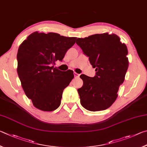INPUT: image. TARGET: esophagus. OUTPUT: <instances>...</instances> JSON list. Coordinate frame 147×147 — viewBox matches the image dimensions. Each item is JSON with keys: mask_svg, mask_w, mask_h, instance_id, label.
I'll return each mask as SVG.
<instances>
[{"mask_svg": "<svg viewBox=\"0 0 147 147\" xmlns=\"http://www.w3.org/2000/svg\"><path fill=\"white\" fill-rule=\"evenodd\" d=\"M74 76H75V78H79V76H80V74L76 73V72H74Z\"/></svg>", "mask_w": 147, "mask_h": 147, "instance_id": "34e87169", "label": "esophagus"}]
</instances>
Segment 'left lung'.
<instances>
[{
	"label": "left lung",
	"instance_id": "obj_1",
	"mask_svg": "<svg viewBox=\"0 0 147 147\" xmlns=\"http://www.w3.org/2000/svg\"><path fill=\"white\" fill-rule=\"evenodd\" d=\"M76 44L96 68L94 78L82 74L83 85L78 90L81 104L89 111L104 110L114 103L128 67V50L115 34H95L78 38Z\"/></svg>",
	"mask_w": 147,
	"mask_h": 147
}]
</instances>
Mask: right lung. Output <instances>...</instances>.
I'll return each instance as SVG.
<instances>
[{"label": "right lung", "instance_id": "1", "mask_svg": "<svg viewBox=\"0 0 147 147\" xmlns=\"http://www.w3.org/2000/svg\"><path fill=\"white\" fill-rule=\"evenodd\" d=\"M76 38L35 32L20 45L18 76L26 95L37 109L53 111L60 106L63 90L74 78V71H61L53 64L62 61Z\"/></svg>", "mask_w": 147, "mask_h": 147}]
</instances>
